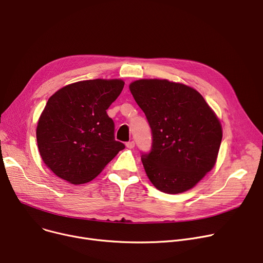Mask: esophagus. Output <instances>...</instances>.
Segmentation results:
<instances>
[{"label":"esophagus","instance_id":"obj_1","mask_svg":"<svg viewBox=\"0 0 263 263\" xmlns=\"http://www.w3.org/2000/svg\"><path fill=\"white\" fill-rule=\"evenodd\" d=\"M134 146H135V143H134L133 141L128 142V143L126 144V147H127L128 149H133V148H134Z\"/></svg>","mask_w":263,"mask_h":263}]
</instances>
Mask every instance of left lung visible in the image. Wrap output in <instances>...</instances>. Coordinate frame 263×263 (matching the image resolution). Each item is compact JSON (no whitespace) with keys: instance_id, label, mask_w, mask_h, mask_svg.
<instances>
[{"instance_id":"left-lung-1","label":"left lung","mask_w":263,"mask_h":263,"mask_svg":"<svg viewBox=\"0 0 263 263\" xmlns=\"http://www.w3.org/2000/svg\"><path fill=\"white\" fill-rule=\"evenodd\" d=\"M129 87L151 128V151L142 154L150 182L170 195L195 187L217 161L222 141L217 115L183 83L139 79Z\"/></svg>"}]
</instances>
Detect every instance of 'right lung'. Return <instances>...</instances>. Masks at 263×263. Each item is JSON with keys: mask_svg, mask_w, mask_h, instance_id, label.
Returning a JSON list of instances; mask_svg holds the SVG:
<instances>
[{"mask_svg": "<svg viewBox=\"0 0 263 263\" xmlns=\"http://www.w3.org/2000/svg\"><path fill=\"white\" fill-rule=\"evenodd\" d=\"M124 85L120 79L83 80L49 97L38 120L37 144L57 177L75 185L90 182L125 149L107 114Z\"/></svg>", "mask_w": 263, "mask_h": 263, "instance_id": "right-lung-1", "label": "right lung"}]
</instances>
